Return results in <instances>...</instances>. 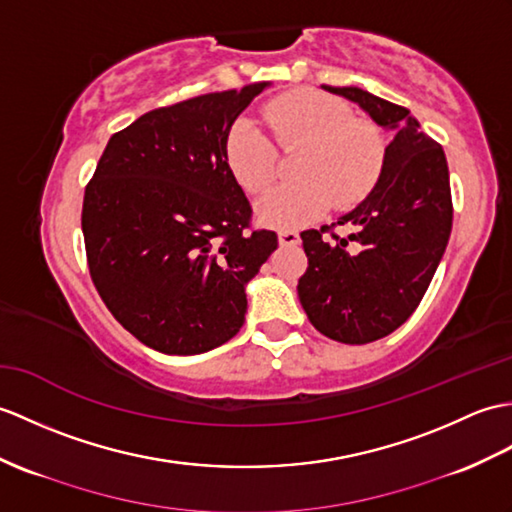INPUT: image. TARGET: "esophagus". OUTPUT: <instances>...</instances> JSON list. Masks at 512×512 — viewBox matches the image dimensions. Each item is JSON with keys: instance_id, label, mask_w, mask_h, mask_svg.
I'll use <instances>...</instances> for the list:
<instances>
[{"instance_id": "1", "label": "esophagus", "mask_w": 512, "mask_h": 512, "mask_svg": "<svg viewBox=\"0 0 512 512\" xmlns=\"http://www.w3.org/2000/svg\"><path fill=\"white\" fill-rule=\"evenodd\" d=\"M299 242H301L299 233H294V231H281L279 233V244L281 246H296Z\"/></svg>"}]
</instances>
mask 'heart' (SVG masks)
I'll return each instance as SVG.
<instances>
[{"mask_svg": "<svg viewBox=\"0 0 512 512\" xmlns=\"http://www.w3.org/2000/svg\"><path fill=\"white\" fill-rule=\"evenodd\" d=\"M261 122L281 148L303 146L294 161L299 181L283 183L259 200L257 220L292 231L320 220L336 205L351 207L379 178L386 146L382 133L355 120L349 104L318 91H294L272 100ZM268 129V130H269ZM267 130V131H268ZM255 117H242L227 137V163L248 194H264L279 170V150Z\"/></svg>", "mask_w": 512, "mask_h": 512, "instance_id": "1", "label": "heart"}]
</instances>
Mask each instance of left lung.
<instances>
[{
    "label": "left lung",
    "instance_id": "obj_1",
    "mask_svg": "<svg viewBox=\"0 0 512 512\" xmlns=\"http://www.w3.org/2000/svg\"><path fill=\"white\" fill-rule=\"evenodd\" d=\"M323 89L395 135L371 194L338 218L353 233H331L334 242L329 227L301 233L307 270L296 290L307 318L331 340L366 344L406 323L441 264L454 218L449 170L408 109L358 87Z\"/></svg>",
    "mask_w": 512,
    "mask_h": 512
}]
</instances>
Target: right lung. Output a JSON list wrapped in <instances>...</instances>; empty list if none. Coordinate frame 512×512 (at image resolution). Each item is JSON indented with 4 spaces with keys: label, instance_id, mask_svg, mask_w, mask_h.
<instances>
[{
    "label": "right lung",
    "instance_id": "obj_1",
    "mask_svg": "<svg viewBox=\"0 0 512 512\" xmlns=\"http://www.w3.org/2000/svg\"><path fill=\"white\" fill-rule=\"evenodd\" d=\"M270 82L198 95L141 115L106 144L85 189L91 279L124 329L168 355L220 347L244 325L246 283L275 231L246 233L251 205L227 137Z\"/></svg>",
    "mask_w": 512,
    "mask_h": 512
}]
</instances>
